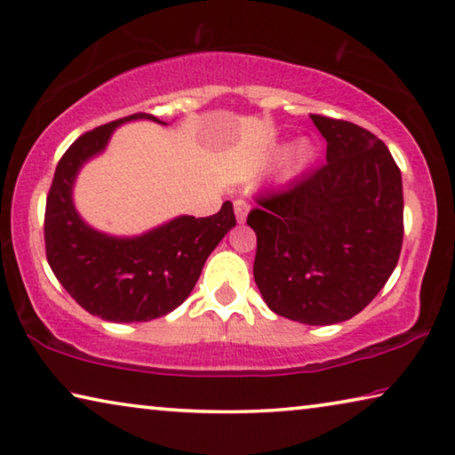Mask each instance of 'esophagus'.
Here are the masks:
<instances>
[{"mask_svg": "<svg viewBox=\"0 0 455 455\" xmlns=\"http://www.w3.org/2000/svg\"><path fill=\"white\" fill-rule=\"evenodd\" d=\"M235 216H236V220L239 222H244L247 220V214H249V202L247 200H243V198H236L235 200Z\"/></svg>", "mask_w": 455, "mask_h": 455, "instance_id": "34e87169", "label": "esophagus"}]
</instances>
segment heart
I'll return each mask as SVG.
<instances>
[{"mask_svg":"<svg viewBox=\"0 0 455 455\" xmlns=\"http://www.w3.org/2000/svg\"><path fill=\"white\" fill-rule=\"evenodd\" d=\"M312 160H314V146H312V143L306 141V140L295 143V148L291 149V157H290L291 170L298 172L301 168H306V165Z\"/></svg>","mask_w":455,"mask_h":455,"instance_id":"heart-1","label":"heart"}]
</instances>
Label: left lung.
<instances>
[{"label":"left lung","instance_id":"left-lung-1","mask_svg":"<svg viewBox=\"0 0 455 455\" xmlns=\"http://www.w3.org/2000/svg\"><path fill=\"white\" fill-rule=\"evenodd\" d=\"M326 164L285 190L259 194L255 283L287 320L330 326L371 304L403 244V182L391 151L350 121L312 115Z\"/></svg>","mask_w":455,"mask_h":455}]
</instances>
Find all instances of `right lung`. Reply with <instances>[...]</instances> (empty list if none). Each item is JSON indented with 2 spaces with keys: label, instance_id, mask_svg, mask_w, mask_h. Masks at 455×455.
Here are the masks:
<instances>
[{
  "label": "right lung",
  "instance_id": "1",
  "mask_svg": "<svg viewBox=\"0 0 455 455\" xmlns=\"http://www.w3.org/2000/svg\"><path fill=\"white\" fill-rule=\"evenodd\" d=\"M133 119L162 124L149 113L111 121L72 143L56 165L46 198L48 265L78 306L109 322H149L188 298L208 255L236 225L233 204L212 216H178L133 239H117L84 225L72 204V184L89 157L100 154L113 129Z\"/></svg>",
  "mask_w": 455,
  "mask_h": 455
}]
</instances>
